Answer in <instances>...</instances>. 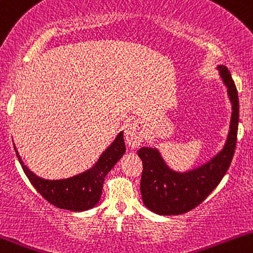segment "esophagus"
Wrapping results in <instances>:
<instances>
[{
    "label": "esophagus",
    "mask_w": 253,
    "mask_h": 253,
    "mask_svg": "<svg viewBox=\"0 0 253 253\" xmlns=\"http://www.w3.org/2000/svg\"><path fill=\"white\" fill-rule=\"evenodd\" d=\"M142 129L139 126L137 122L129 124L126 129V144L132 148H136L142 141Z\"/></svg>",
    "instance_id": "1"
}]
</instances>
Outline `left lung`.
Segmentation results:
<instances>
[{
    "instance_id": "left-lung-1",
    "label": "left lung",
    "mask_w": 253,
    "mask_h": 253,
    "mask_svg": "<svg viewBox=\"0 0 253 253\" xmlns=\"http://www.w3.org/2000/svg\"><path fill=\"white\" fill-rule=\"evenodd\" d=\"M218 70L228 86L233 103L230 131L223 150L211 162L187 173H176L169 169L155 148L142 147L137 151L142 161L140 183L142 201L157 214H183L197 207L217 187L230 167L238 140L239 96L228 68L218 66Z\"/></svg>"
}]
</instances>
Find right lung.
Returning a JSON list of instances; mask_svg holds the SVG:
<instances>
[{
    "label": "right lung",
    "instance_id": "1",
    "mask_svg": "<svg viewBox=\"0 0 253 253\" xmlns=\"http://www.w3.org/2000/svg\"><path fill=\"white\" fill-rule=\"evenodd\" d=\"M124 152H126V144H124L123 132H121L116 137L113 144L102 153L92 169L64 180H45L39 178L31 173L27 166H24L18 152L17 157L25 175L46 201L62 210L80 212L92 208L100 201L105 176L121 160Z\"/></svg>",
    "mask_w": 253,
    "mask_h": 253
}]
</instances>
